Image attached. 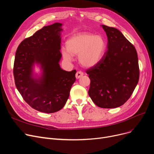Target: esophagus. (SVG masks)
I'll list each match as a JSON object with an SVG mask.
<instances>
[{"mask_svg": "<svg viewBox=\"0 0 154 154\" xmlns=\"http://www.w3.org/2000/svg\"><path fill=\"white\" fill-rule=\"evenodd\" d=\"M83 75H84V73H83L82 72H81V71H78V72H77V73H76L75 77H76L77 79H79V78L81 77L82 76H83Z\"/></svg>", "mask_w": 154, "mask_h": 154, "instance_id": "34e87169", "label": "esophagus"}]
</instances>
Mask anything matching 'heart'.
<instances>
[{
	"mask_svg": "<svg viewBox=\"0 0 154 154\" xmlns=\"http://www.w3.org/2000/svg\"><path fill=\"white\" fill-rule=\"evenodd\" d=\"M66 49L62 50L65 60L70 61L72 55H77L80 63L85 67H92L98 64L107 48L106 39L102 35L81 32L71 36L66 42Z\"/></svg>",
	"mask_w": 154,
	"mask_h": 154,
	"instance_id": "1",
	"label": "heart"
}]
</instances>
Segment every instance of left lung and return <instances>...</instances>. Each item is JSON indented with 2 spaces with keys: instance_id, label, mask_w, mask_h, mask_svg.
<instances>
[{
  "instance_id": "obj_1",
  "label": "left lung",
  "mask_w": 154,
  "mask_h": 154,
  "mask_svg": "<svg viewBox=\"0 0 154 154\" xmlns=\"http://www.w3.org/2000/svg\"><path fill=\"white\" fill-rule=\"evenodd\" d=\"M108 38L101 61L86 70L91 79L88 95L99 107L113 109L131 97L139 79L138 56L134 46L118 29L102 25Z\"/></svg>"
}]
</instances>
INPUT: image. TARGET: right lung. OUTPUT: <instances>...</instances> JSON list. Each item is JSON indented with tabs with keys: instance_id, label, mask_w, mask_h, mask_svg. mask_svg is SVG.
I'll return each instance as SVG.
<instances>
[{
	"instance_id": "obj_1",
	"label": "right lung",
	"mask_w": 154,
	"mask_h": 154,
	"mask_svg": "<svg viewBox=\"0 0 154 154\" xmlns=\"http://www.w3.org/2000/svg\"><path fill=\"white\" fill-rule=\"evenodd\" d=\"M62 26L55 23L38 30L24 39L15 53L13 72L16 87L32 108L47 114L63 107L75 81L76 70H63L59 65ZM35 63L43 70L37 78L33 75Z\"/></svg>"
}]
</instances>
